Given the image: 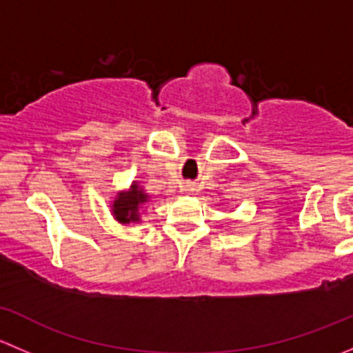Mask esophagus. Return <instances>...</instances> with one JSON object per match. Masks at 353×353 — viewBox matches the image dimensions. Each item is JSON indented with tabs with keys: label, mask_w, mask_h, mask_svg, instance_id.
I'll use <instances>...</instances> for the list:
<instances>
[{
	"label": "esophagus",
	"mask_w": 353,
	"mask_h": 353,
	"mask_svg": "<svg viewBox=\"0 0 353 353\" xmlns=\"http://www.w3.org/2000/svg\"><path fill=\"white\" fill-rule=\"evenodd\" d=\"M184 191H186V193H196V184H193V183H186L184 184Z\"/></svg>",
	"instance_id": "1"
}]
</instances>
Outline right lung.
I'll list each match as a JSON object with an SVG mask.
<instances>
[{"label":"right lung","mask_w":353,"mask_h":353,"mask_svg":"<svg viewBox=\"0 0 353 353\" xmlns=\"http://www.w3.org/2000/svg\"><path fill=\"white\" fill-rule=\"evenodd\" d=\"M150 201V194L140 186L138 181H133L126 191H119L110 203V213L119 223H138L141 222V208Z\"/></svg>","instance_id":"add662e5"}]
</instances>
